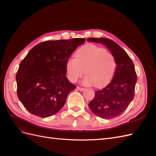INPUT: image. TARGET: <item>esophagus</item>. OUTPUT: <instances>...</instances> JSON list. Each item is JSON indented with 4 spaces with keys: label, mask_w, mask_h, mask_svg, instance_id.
<instances>
[{
    "label": "esophagus",
    "mask_w": 156,
    "mask_h": 156,
    "mask_svg": "<svg viewBox=\"0 0 156 156\" xmlns=\"http://www.w3.org/2000/svg\"><path fill=\"white\" fill-rule=\"evenodd\" d=\"M77 89L78 90H79V91H83V90H84V88H82V87H77Z\"/></svg>",
    "instance_id": "1"
}]
</instances>
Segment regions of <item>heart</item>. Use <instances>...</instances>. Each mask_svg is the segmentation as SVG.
Listing matches in <instances>:
<instances>
[{"instance_id":"1","label":"heart","mask_w":156,"mask_h":156,"mask_svg":"<svg viewBox=\"0 0 156 156\" xmlns=\"http://www.w3.org/2000/svg\"><path fill=\"white\" fill-rule=\"evenodd\" d=\"M116 69L115 55L105 48L93 44L79 49L75 53V58H70L66 63V75L71 82H76L85 73L83 84L88 86L94 84L96 87L109 83Z\"/></svg>"}]
</instances>
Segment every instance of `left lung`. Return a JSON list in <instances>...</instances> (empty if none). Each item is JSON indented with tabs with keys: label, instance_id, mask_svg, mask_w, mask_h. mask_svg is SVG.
<instances>
[{
	"label": "left lung",
	"instance_id": "obj_1",
	"mask_svg": "<svg viewBox=\"0 0 156 156\" xmlns=\"http://www.w3.org/2000/svg\"><path fill=\"white\" fill-rule=\"evenodd\" d=\"M88 41L104 44L115 55L116 69L111 81L95 92L88 107L94 114L105 119H114L123 113L133 100L137 77L133 62L116 42L105 37H89Z\"/></svg>",
	"mask_w": 156,
	"mask_h": 156
}]
</instances>
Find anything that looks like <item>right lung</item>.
<instances>
[{
  "mask_svg": "<svg viewBox=\"0 0 156 156\" xmlns=\"http://www.w3.org/2000/svg\"><path fill=\"white\" fill-rule=\"evenodd\" d=\"M84 38L46 41L35 45L16 74L17 96L27 111L40 117L58 112L76 88L66 77V63Z\"/></svg>",
  "mask_w": 156,
  "mask_h": 156,
  "instance_id": "right-lung-1",
  "label": "right lung"
}]
</instances>
